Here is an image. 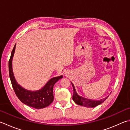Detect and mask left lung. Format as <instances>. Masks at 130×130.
Listing matches in <instances>:
<instances>
[{"mask_svg": "<svg viewBox=\"0 0 130 130\" xmlns=\"http://www.w3.org/2000/svg\"><path fill=\"white\" fill-rule=\"evenodd\" d=\"M71 84L73 90L72 99L73 100V101H74L76 104H77L79 105H81V106H83L87 107H94L98 106L99 105L102 104V102H104L105 100L107 99V98L108 97V96H107V97L105 98V99H101L100 100H93L86 99V98L80 96V95L78 94L76 91L74 85H73L72 82Z\"/></svg>", "mask_w": 130, "mask_h": 130, "instance_id": "left-lung-1", "label": "left lung"}]
</instances>
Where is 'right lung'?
<instances>
[{
  "mask_svg": "<svg viewBox=\"0 0 130 130\" xmlns=\"http://www.w3.org/2000/svg\"><path fill=\"white\" fill-rule=\"evenodd\" d=\"M16 44L12 51L9 60V74L12 87L17 97L20 101L29 106L35 109H42L47 107L53 101V87L63 76L51 78L41 89L32 91L29 90L21 87L18 84L14 76L12 70V59L15 51Z\"/></svg>",
  "mask_w": 130,
  "mask_h": 130,
  "instance_id": "obj_1",
  "label": "right lung"
}]
</instances>
